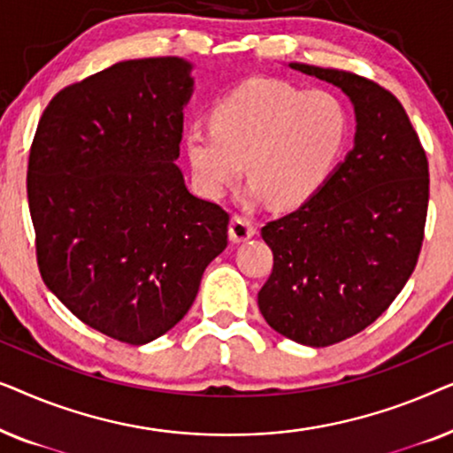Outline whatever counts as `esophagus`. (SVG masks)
Wrapping results in <instances>:
<instances>
[{
	"label": "esophagus",
	"instance_id": "34e87169",
	"mask_svg": "<svg viewBox=\"0 0 453 453\" xmlns=\"http://www.w3.org/2000/svg\"><path fill=\"white\" fill-rule=\"evenodd\" d=\"M253 234H256V226L250 220L243 219V216H233L231 225H228V237H231L233 243H243Z\"/></svg>",
	"mask_w": 453,
	"mask_h": 453
}]
</instances>
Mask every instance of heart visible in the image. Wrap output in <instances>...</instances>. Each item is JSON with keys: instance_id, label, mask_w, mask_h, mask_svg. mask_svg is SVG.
I'll return each instance as SVG.
<instances>
[{"instance_id": "obj_1", "label": "heart", "mask_w": 453, "mask_h": 453, "mask_svg": "<svg viewBox=\"0 0 453 453\" xmlns=\"http://www.w3.org/2000/svg\"><path fill=\"white\" fill-rule=\"evenodd\" d=\"M212 127H189L183 148L196 189L220 197L245 171L250 194L299 208L330 181L350 135L349 111L327 90L253 78L226 92Z\"/></svg>"}]
</instances>
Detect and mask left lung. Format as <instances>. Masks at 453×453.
<instances>
[{
	"label": "left lung",
	"instance_id": "8db88e82",
	"mask_svg": "<svg viewBox=\"0 0 453 453\" xmlns=\"http://www.w3.org/2000/svg\"><path fill=\"white\" fill-rule=\"evenodd\" d=\"M338 86L355 107V146L318 196L272 220L274 268L257 293L272 330L330 346L373 324L404 288L423 245L429 163L392 92L342 70L288 64Z\"/></svg>",
	"mask_w": 453,
	"mask_h": 453
}]
</instances>
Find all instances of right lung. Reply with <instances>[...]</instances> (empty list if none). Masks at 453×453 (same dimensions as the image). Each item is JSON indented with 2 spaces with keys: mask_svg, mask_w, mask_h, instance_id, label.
<instances>
[{
  "mask_svg": "<svg viewBox=\"0 0 453 453\" xmlns=\"http://www.w3.org/2000/svg\"><path fill=\"white\" fill-rule=\"evenodd\" d=\"M189 61L129 59L47 104L28 158L36 262L80 321L134 346L183 319L228 214L196 197L175 160Z\"/></svg>",
  "mask_w": 453,
  "mask_h": 453,
  "instance_id": "1",
  "label": "right lung"
}]
</instances>
